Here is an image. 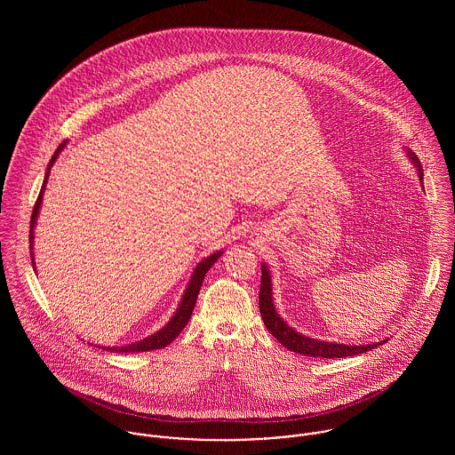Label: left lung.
<instances>
[{
	"instance_id": "8db88e82",
	"label": "left lung",
	"mask_w": 455,
	"mask_h": 455,
	"mask_svg": "<svg viewBox=\"0 0 455 455\" xmlns=\"http://www.w3.org/2000/svg\"><path fill=\"white\" fill-rule=\"evenodd\" d=\"M406 156L413 163L419 173V180H424V170L420 166L419 157L415 152L406 150ZM260 289H259V308L260 317L264 321V325L267 331L291 352L303 354L308 357H323V359H334V357H348L355 354H364L377 345H384L389 338L377 341V343H366V345H345V343H336V341H324V339H315L307 334H301L294 331L291 325L287 324L278 312L275 310L273 305V289H271V275L266 264H260Z\"/></svg>"
}]
</instances>
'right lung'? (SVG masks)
Instances as JSON below:
<instances>
[{
    "label": "right lung",
    "mask_w": 455,
    "mask_h": 455,
    "mask_svg": "<svg viewBox=\"0 0 455 455\" xmlns=\"http://www.w3.org/2000/svg\"><path fill=\"white\" fill-rule=\"evenodd\" d=\"M65 147L66 141H63V143L56 148V152H54L51 163L47 164L44 186H42V191H40L38 199H36V203H35V208H33L31 224H29V228H31V229H29V249H31V262H33V267H35V264H36L35 258H33V240H35V224H36V217H38L40 208H42V199H44L45 186H47V180H49V175H51V168L54 166L56 159L60 157V154L63 152ZM220 256H222V251H217V252H213L212 256H208V258H204L201 262H197V266H196L195 271H193V275H191V280H189V283H188V287H186V292L182 294L180 305H179L177 312L173 314V317L170 319L168 324L164 325V327H161L157 332H154V334H150V336H147V338H143V339H140V341L130 343V345H123V347H100V348L110 350V352H119V354H121V352H126V354L136 352V354H138V352H148V350H156V348H163V347L170 345V343L180 334V331L186 327V324L189 323V319H191V315H193V310H195L196 299H197L201 283H203V280H204V275H206V271L213 266V262L219 260Z\"/></svg>",
    "instance_id": "right-lung-1"
}]
</instances>
